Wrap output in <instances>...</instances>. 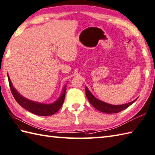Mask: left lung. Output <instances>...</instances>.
Instances as JSON below:
<instances>
[{
	"instance_id": "obj_1",
	"label": "left lung",
	"mask_w": 155,
	"mask_h": 155,
	"mask_svg": "<svg viewBox=\"0 0 155 155\" xmlns=\"http://www.w3.org/2000/svg\"><path fill=\"white\" fill-rule=\"evenodd\" d=\"M86 94L87 96V98L89 101L90 103L92 105L94 108L99 110L100 112H102L104 113L107 114H113V113H118L122 111V110L127 108L128 107L130 106L131 104H133L137 98L134 100L132 102L130 103H127L125 104H122V105H111V104H107L104 102H102L99 100H97L94 97L89 90L87 89V87H86Z\"/></svg>"
}]
</instances>
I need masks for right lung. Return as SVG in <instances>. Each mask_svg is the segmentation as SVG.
<instances>
[{
	"instance_id": "add662e5",
	"label": "right lung",
	"mask_w": 155,
	"mask_h": 155,
	"mask_svg": "<svg viewBox=\"0 0 155 155\" xmlns=\"http://www.w3.org/2000/svg\"><path fill=\"white\" fill-rule=\"evenodd\" d=\"M8 80L9 83V86L11 88V91L14 98L17 101V103L21 106L23 108L26 109L28 111L38 116H51L54 114L61 108L63 103L64 102L65 95V87H64V93L61 94L58 101L51 104H43L40 103H37L25 98L24 97L21 96L17 90L12 86L10 78L8 75Z\"/></svg>"
}]
</instances>
